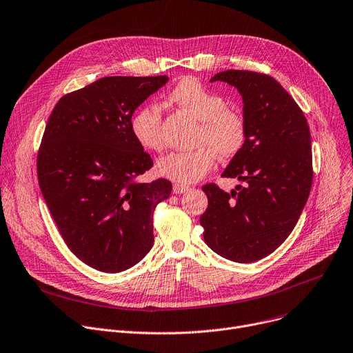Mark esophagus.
Segmentation results:
<instances>
[{
	"instance_id": "obj_1",
	"label": "esophagus",
	"mask_w": 353,
	"mask_h": 353,
	"mask_svg": "<svg viewBox=\"0 0 353 353\" xmlns=\"http://www.w3.org/2000/svg\"><path fill=\"white\" fill-rule=\"evenodd\" d=\"M190 190V187L188 185H184V184H174L173 185V193L174 194H183V193H185V191H188Z\"/></svg>"
}]
</instances>
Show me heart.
<instances>
[{
	"label": "heart",
	"mask_w": 353,
	"mask_h": 353,
	"mask_svg": "<svg viewBox=\"0 0 353 353\" xmlns=\"http://www.w3.org/2000/svg\"><path fill=\"white\" fill-rule=\"evenodd\" d=\"M168 101L200 122L196 143L188 152H170L160 157L156 170L169 180L188 184L203 179L215 163V153L222 159L234 157L245 145L246 122L221 94L207 88L196 79H183L169 92ZM131 132L146 150L163 148L162 112L156 105L141 107L131 118Z\"/></svg>",
	"instance_id": "obj_1"
}]
</instances>
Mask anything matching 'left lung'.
I'll return each instance as SVG.
<instances>
[{"instance_id":"left-lung-1","label":"left lung","mask_w":353,"mask_h":353,"mask_svg":"<svg viewBox=\"0 0 353 353\" xmlns=\"http://www.w3.org/2000/svg\"><path fill=\"white\" fill-rule=\"evenodd\" d=\"M210 81L227 83L242 97L246 141L222 177L246 184L231 193L205 184L208 207L200 223L215 253L250 263L287 239L305 207L312 183L310 128L290 94L268 74L225 70Z\"/></svg>"}]
</instances>
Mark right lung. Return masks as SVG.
Wrapping results in <instances>:
<instances>
[{"label":"right lung","mask_w":353,"mask_h":353,"mask_svg":"<svg viewBox=\"0 0 353 353\" xmlns=\"http://www.w3.org/2000/svg\"><path fill=\"white\" fill-rule=\"evenodd\" d=\"M168 76L103 77L61 97L38 153L42 196L61 238L92 269L118 273L153 246V211L172 183H139L153 162L131 132L135 110Z\"/></svg>","instance_id":"obj_1"}]
</instances>
